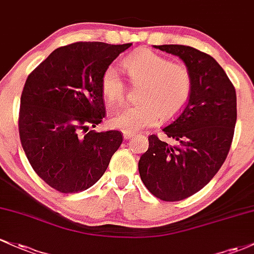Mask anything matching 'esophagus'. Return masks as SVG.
<instances>
[{
	"mask_svg": "<svg viewBox=\"0 0 254 254\" xmlns=\"http://www.w3.org/2000/svg\"><path fill=\"white\" fill-rule=\"evenodd\" d=\"M123 136H124L125 140H131V138L135 137V133L130 132V131H124L123 132Z\"/></svg>",
	"mask_w": 254,
	"mask_h": 254,
	"instance_id": "esophagus-1",
	"label": "esophagus"
}]
</instances>
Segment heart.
Segmentation results:
<instances>
[{
    "instance_id": "1",
    "label": "heart",
    "mask_w": 254,
    "mask_h": 254,
    "mask_svg": "<svg viewBox=\"0 0 254 254\" xmlns=\"http://www.w3.org/2000/svg\"><path fill=\"white\" fill-rule=\"evenodd\" d=\"M123 66L133 80L146 82L140 104L127 105L114 111L110 124L123 131L136 132L170 119L181 112L188 102L193 88V77L186 65L174 64L150 49H140L127 55ZM101 91L108 105H117L125 96V83L121 72L111 65L101 77Z\"/></svg>"
}]
</instances>
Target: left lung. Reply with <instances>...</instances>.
<instances>
[{
	"instance_id": "left-lung-1",
	"label": "left lung",
	"mask_w": 254,
	"mask_h": 254,
	"mask_svg": "<svg viewBox=\"0 0 254 254\" xmlns=\"http://www.w3.org/2000/svg\"><path fill=\"white\" fill-rule=\"evenodd\" d=\"M154 48L176 55L186 64L193 77V88L185 107L163 127L176 144L150 135L138 171L154 196L180 201L204 188L224 163L236 124V93L211 55L181 44Z\"/></svg>"
}]
</instances>
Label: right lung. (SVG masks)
<instances>
[{"mask_svg":"<svg viewBox=\"0 0 254 254\" xmlns=\"http://www.w3.org/2000/svg\"><path fill=\"white\" fill-rule=\"evenodd\" d=\"M131 47L76 42L55 49L25 82L19 135L32 169L60 193L95 185L122 144L117 130L96 132L105 118L102 73Z\"/></svg>","mask_w":254,"mask_h":254,"instance_id":"add662e5","label":"right lung"}]
</instances>
